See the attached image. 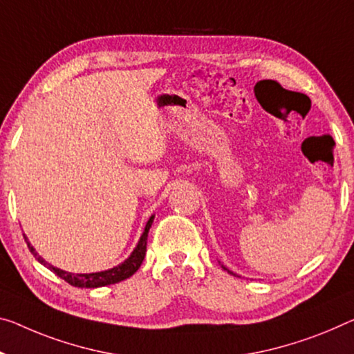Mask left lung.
<instances>
[{"instance_id":"left-lung-1","label":"left lung","mask_w":354,"mask_h":354,"mask_svg":"<svg viewBox=\"0 0 354 354\" xmlns=\"http://www.w3.org/2000/svg\"><path fill=\"white\" fill-rule=\"evenodd\" d=\"M223 269H226V268H223ZM226 270H227V269H226ZM227 272H230V274H232V272H231V270H227Z\"/></svg>"}]
</instances>
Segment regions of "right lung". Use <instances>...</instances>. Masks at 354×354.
<instances>
[{"instance_id":"1","label":"right lung","mask_w":354,"mask_h":354,"mask_svg":"<svg viewBox=\"0 0 354 354\" xmlns=\"http://www.w3.org/2000/svg\"><path fill=\"white\" fill-rule=\"evenodd\" d=\"M153 218L155 216H150V220L147 221L144 234L140 236V241L138 243V247L134 248V252L131 253V257H129L120 266H117V268H112V269L104 270V272H95V274H71V272L53 268L52 264H48L47 261L42 259L39 254L36 253V250L31 247V243L28 241H26V243H28L30 252L35 254V258L39 261L41 264H44L46 268H48L52 272H55L59 279L68 281L71 286H77V288L107 286V285H113V283H118V281H122V280L129 279V277H131L134 272L140 268V264H142V261L145 258V252H147V236H149V230H150L151 223H153Z\"/></svg>"}]
</instances>
